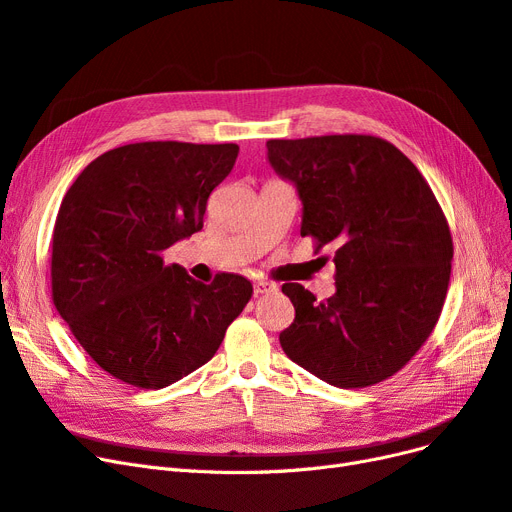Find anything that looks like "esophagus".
<instances>
[{
	"mask_svg": "<svg viewBox=\"0 0 512 512\" xmlns=\"http://www.w3.org/2000/svg\"><path fill=\"white\" fill-rule=\"evenodd\" d=\"M277 290V286L273 284V281H256L254 284V294L256 296H260V294H271V292H275Z\"/></svg>",
	"mask_w": 512,
	"mask_h": 512,
	"instance_id": "34e87169",
	"label": "esophagus"
}]
</instances>
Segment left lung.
Returning a JSON list of instances; mask_svg holds the SVG:
<instances>
[{"label":"left lung","mask_w":512,"mask_h":512,"mask_svg":"<svg viewBox=\"0 0 512 512\" xmlns=\"http://www.w3.org/2000/svg\"><path fill=\"white\" fill-rule=\"evenodd\" d=\"M269 163L296 184L301 237L334 248L337 292L326 301L284 284L294 324L286 356L322 381L354 390L396 375L443 311L453 258L449 222L430 184L375 135L269 139ZM328 260V256H326Z\"/></svg>","instance_id":"8db88e82"}]
</instances>
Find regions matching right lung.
I'll return each instance as SVG.
<instances>
[{
  "label": "right lung",
  "instance_id": "right-lung-1",
  "mask_svg": "<svg viewBox=\"0 0 512 512\" xmlns=\"http://www.w3.org/2000/svg\"><path fill=\"white\" fill-rule=\"evenodd\" d=\"M237 144L139 142L86 165L52 231V303L108 375L161 390L214 358L252 281L192 279L163 252L203 228Z\"/></svg>",
  "mask_w": 512,
  "mask_h": 512
}]
</instances>
